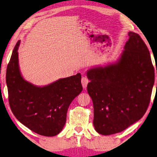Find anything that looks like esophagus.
I'll use <instances>...</instances> for the list:
<instances>
[{
  "label": "esophagus",
  "instance_id": "obj_1",
  "mask_svg": "<svg viewBox=\"0 0 157 157\" xmlns=\"http://www.w3.org/2000/svg\"><path fill=\"white\" fill-rule=\"evenodd\" d=\"M89 82V79L87 78L86 76H85V75L82 76V86H83V88H84V89L86 88L87 84H88Z\"/></svg>",
  "mask_w": 157,
  "mask_h": 157
}]
</instances>
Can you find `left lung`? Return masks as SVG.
I'll use <instances>...</instances> for the list:
<instances>
[{
  "label": "left lung",
  "mask_w": 157,
  "mask_h": 157,
  "mask_svg": "<svg viewBox=\"0 0 157 157\" xmlns=\"http://www.w3.org/2000/svg\"><path fill=\"white\" fill-rule=\"evenodd\" d=\"M118 62L91 68L87 91L94 109V125L99 134L123 131L140 120L150 104L155 68L139 34L129 32ZM157 73V70H156Z\"/></svg>",
  "instance_id": "1"
}]
</instances>
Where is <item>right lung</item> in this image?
Wrapping results in <instances>:
<instances>
[{"label":"right lung","mask_w":157,"mask_h":157,"mask_svg":"<svg viewBox=\"0 0 157 157\" xmlns=\"http://www.w3.org/2000/svg\"><path fill=\"white\" fill-rule=\"evenodd\" d=\"M18 41L7 68L8 100L14 116L36 134L53 136L62 131L69 105L82 91L81 74L38 87L22 78L18 68Z\"/></svg>","instance_id":"add662e5"}]
</instances>
